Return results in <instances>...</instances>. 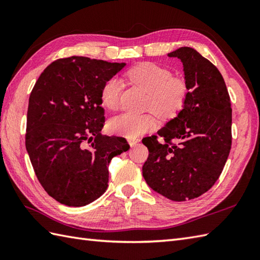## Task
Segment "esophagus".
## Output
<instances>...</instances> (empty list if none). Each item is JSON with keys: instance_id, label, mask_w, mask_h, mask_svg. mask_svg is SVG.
<instances>
[{"instance_id": "1", "label": "esophagus", "mask_w": 260, "mask_h": 260, "mask_svg": "<svg viewBox=\"0 0 260 260\" xmlns=\"http://www.w3.org/2000/svg\"><path fill=\"white\" fill-rule=\"evenodd\" d=\"M139 142H140V140H137V139H133V140H129V141H128L131 147H134Z\"/></svg>"}]
</instances>
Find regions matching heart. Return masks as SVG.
I'll return each instance as SVG.
<instances>
[{"label":"heart","instance_id":"heart-1","mask_svg":"<svg viewBox=\"0 0 260 260\" xmlns=\"http://www.w3.org/2000/svg\"><path fill=\"white\" fill-rule=\"evenodd\" d=\"M131 81L142 87L148 93L147 107L161 118L172 117L184 106L187 96L186 81L180 77H172L168 68L155 63L144 62L132 68L127 73ZM123 84L113 77L105 82L102 89V103L108 109H116ZM155 125L151 114H134L124 112L108 121V129L113 134L136 139L153 129Z\"/></svg>","mask_w":260,"mask_h":260}]
</instances>
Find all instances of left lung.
<instances>
[{
	"label": "left lung",
	"instance_id": "1",
	"mask_svg": "<svg viewBox=\"0 0 260 260\" xmlns=\"http://www.w3.org/2000/svg\"><path fill=\"white\" fill-rule=\"evenodd\" d=\"M183 63L187 96L183 109L143 139L148 157L143 176L152 189L173 201L200 197L217 182L231 148L230 97L222 75L197 50L182 47L168 54Z\"/></svg>",
	"mask_w": 260,
	"mask_h": 260
}]
</instances>
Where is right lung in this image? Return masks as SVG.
Listing matches in <instances>:
<instances>
[{
    "mask_svg": "<svg viewBox=\"0 0 260 260\" xmlns=\"http://www.w3.org/2000/svg\"><path fill=\"white\" fill-rule=\"evenodd\" d=\"M124 67L78 56L58 59L31 91L26 151L43 189L64 206L84 207L103 196L110 159L129 150L124 137L101 133L103 86Z\"/></svg>",
    "mask_w": 260,
    "mask_h": 260,
    "instance_id": "add662e5",
    "label": "right lung"
}]
</instances>
